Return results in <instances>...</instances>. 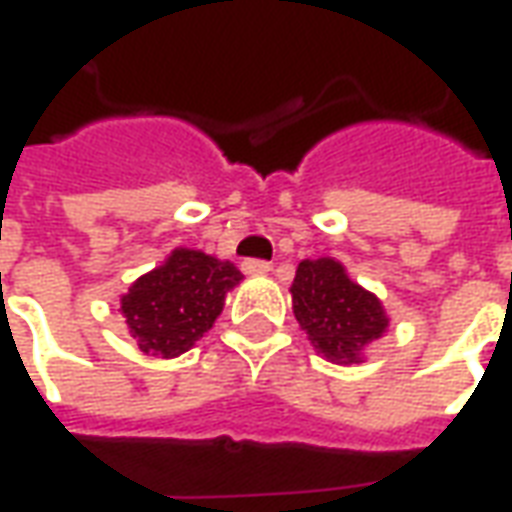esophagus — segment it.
Segmentation results:
<instances>
[{
    "label": "esophagus",
    "instance_id": "esophagus-1",
    "mask_svg": "<svg viewBox=\"0 0 512 512\" xmlns=\"http://www.w3.org/2000/svg\"><path fill=\"white\" fill-rule=\"evenodd\" d=\"M241 268H244L246 274H268V271H271V263H268V260L249 257V260H244V263H241Z\"/></svg>",
    "mask_w": 512,
    "mask_h": 512
}]
</instances>
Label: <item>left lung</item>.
Masks as SVG:
<instances>
[{"mask_svg":"<svg viewBox=\"0 0 512 512\" xmlns=\"http://www.w3.org/2000/svg\"><path fill=\"white\" fill-rule=\"evenodd\" d=\"M293 312L318 354L337 365L359 362L367 343L386 329L381 301L348 279L345 268L332 260H301L293 279Z\"/></svg>","mask_w":512,"mask_h":512,"instance_id":"1","label":"left lung"}]
</instances>
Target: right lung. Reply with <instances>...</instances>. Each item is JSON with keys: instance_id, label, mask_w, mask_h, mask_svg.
Returning a JSON list of instances; mask_svg holds the SVG:
<instances>
[{"instance_id": "add662e5", "label": "right lung", "mask_w": 512, "mask_h": 512, "mask_svg": "<svg viewBox=\"0 0 512 512\" xmlns=\"http://www.w3.org/2000/svg\"><path fill=\"white\" fill-rule=\"evenodd\" d=\"M230 260L175 249L164 266L139 277L123 296V315L145 354L180 356L222 312L224 293L241 282Z\"/></svg>"}]
</instances>
